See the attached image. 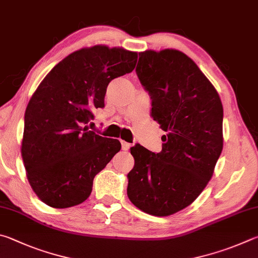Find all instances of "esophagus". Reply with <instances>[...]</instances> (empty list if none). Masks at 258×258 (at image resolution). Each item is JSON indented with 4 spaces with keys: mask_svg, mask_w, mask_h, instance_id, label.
Wrapping results in <instances>:
<instances>
[{
    "mask_svg": "<svg viewBox=\"0 0 258 258\" xmlns=\"http://www.w3.org/2000/svg\"><path fill=\"white\" fill-rule=\"evenodd\" d=\"M121 146H122V150L126 151V150H128V148L130 147V144L124 142V141H121Z\"/></svg>",
    "mask_w": 258,
    "mask_h": 258,
    "instance_id": "esophagus-1",
    "label": "esophagus"
}]
</instances>
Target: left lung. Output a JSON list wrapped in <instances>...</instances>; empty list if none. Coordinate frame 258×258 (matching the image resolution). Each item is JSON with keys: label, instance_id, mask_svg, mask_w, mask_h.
<instances>
[{"label": "left lung", "instance_id": "1", "mask_svg": "<svg viewBox=\"0 0 258 258\" xmlns=\"http://www.w3.org/2000/svg\"><path fill=\"white\" fill-rule=\"evenodd\" d=\"M136 74L166 135L160 153L130 148L126 194L145 213L168 216L190 205L213 175L223 148V106L196 63L177 49L139 53Z\"/></svg>", "mask_w": 258, "mask_h": 258}]
</instances>
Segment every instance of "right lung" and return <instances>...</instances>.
<instances>
[{
	"mask_svg": "<svg viewBox=\"0 0 258 258\" xmlns=\"http://www.w3.org/2000/svg\"><path fill=\"white\" fill-rule=\"evenodd\" d=\"M137 53L96 45L63 58L36 89L25 113L21 154L39 200L54 209L79 205L121 144L88 129L107 85L135 69Z\"/></svg>",
	"mask_w": 258,
	"mask_h": 258,
	"instance_id": "add662e5",
	"label": "right lung"
}]
</instances>
